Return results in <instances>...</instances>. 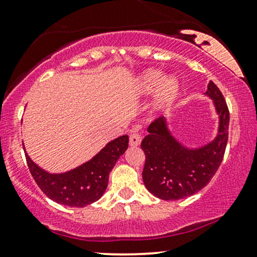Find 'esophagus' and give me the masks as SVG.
Returning <instances> with one entry per match:
<instances>
[{
	"label": "esophagus",
	"mask_w": 257,
	"mask_h": 257,
	"mask_svg": "<svg viewBox=\"0 0 257 257\" xmlns=\"http://www.w3.org/2000/svg\"><path fill=\"white\" fill-rule=\"evenodd\" d=\"M140 142H142V136L139 133L135 132L130 136V145L131 146H138Z\"/></svg>",
	"instance_id": "1"
}]
</instances>
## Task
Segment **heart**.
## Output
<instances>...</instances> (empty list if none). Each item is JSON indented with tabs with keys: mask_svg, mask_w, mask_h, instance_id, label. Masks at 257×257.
<instances>
[{
	"mask_svg": "<svg viewBox=\"0 0 257 257\" xmlns=\"http://www.w3.org/2000/svg\"><path fill=\"white\" fill-rule=\"evenodd\" d=\"M159 89V93L157 97V104L159 106L170 104L174 99L178 92V83L175 79L170 78L165 80V76L159 71H147L140 78L139 90L143 93H149L152 91Z\"/></svg>",
	"mask_w": 257,
	"mask_h": 257,
	"instance_id": "obj_1",
	"label": "heart"
}]
</instances>
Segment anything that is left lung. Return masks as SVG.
I'll return each instance as SVG.
<instances>
[{
	"label": "left lung",
	"mask_w": 257,
	"mask_h": 257,
	"mask_svg": "<svg viewBox=\"0 0 257 257\" xmlns=\"http://www.w3.org/2000/svg\"><path fill=\"white\" fill-rule=\"evenodd\" d=\"M206 94L212 97L220 114L219 135L208 145L198 150L185 149L171 136L161 118L147 127L149 135L140 145L146 158L143 180L157 198L173 201L194 194L212 180L222 163L228 142L229 110L213 82H209Z\"/></svg>",
	"instance_id": "8db88e82"
}]
</instances>
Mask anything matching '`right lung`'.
<instances>
[{"label":"right lung","instance_id":"obj_1","mask_svg":"<svg viewBox=\"0 0 257 257\" xmlns=\"http://www.w3.org/2000/svg\"><path fill=\"white\" fill-rule=\"evenodd\" d=\"M128 136L108 143L96 157L82 166L63 174H50L33 163L26 153L28 167L38 187L55 202L70 207L90 205L104 194L108 174L119 157L127 150Z\"/></svg>","mask_w":257,"mask_h":257}]
</instances>
